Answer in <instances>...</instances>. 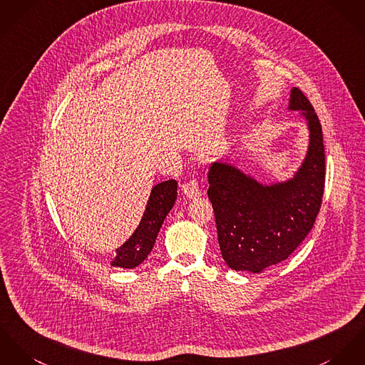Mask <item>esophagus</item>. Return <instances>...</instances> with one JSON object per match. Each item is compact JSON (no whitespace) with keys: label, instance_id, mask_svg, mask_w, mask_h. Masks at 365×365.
I'll return each mask as SVG.
<instances>
[{"label":"esophagus","instance_id":"esophagus-1","mask_svg":"<svg viewBox=\"0 0 365 365\" xmlns=\"http://www.w3.org/2000/svg\"><path fill=\"white\" fill-rule=\"evenodd\" d=\"M182 192L187 198H196V197H200V195H201L198 183H197L195 179H192L189 182H185L182 185Z\"/></svg>","mask_w":365,"mask_h":365}]
</instances>
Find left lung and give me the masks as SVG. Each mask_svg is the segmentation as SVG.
<instances>
[{"label":"left lung","mask_w":365,"mask_h":365,"mask_svg":"<svg viewBox=\"0 0 365 365\" xmlns=\"http://www.w3.org/2000/svg\"><path fill=\"white\" fill-rule=\"evenodd\" d=\"M289 111L306 119L309 145L292 178L262 183L236 165L217 160L208 170L218 242L233 271L259 274L284 261L312 229L325 185L322 129L307 97L290 88Z\"/></svg>","instance_id":"8db88e82"}]
</instances>
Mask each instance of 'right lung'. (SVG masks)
I'll list each match as a JSON object with an SVG mask.
<instances>
[{
  "mask_svg": "<svg viewBox=\"0 0 365 365\" xmlns=\"http://www.w3.org/2000/svg\"><path fill=\"white\" fill-rule=\"evenodd\" d=\"M176 196L178 182L175 179L161 182L151 189L140 224L132 236L115 250L116 254L111 261L113 267L133 269L147 258L154 247L161 226L176 201Z\"/></svg>",
  "mask_w": 365,
  "mask_h": 365,
  "instance_id": "right-lung-1",
  "label": "right lung"
}]
</instances>
